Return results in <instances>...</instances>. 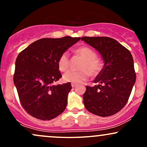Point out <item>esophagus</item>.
I'll return each instance as SVG.
<instances>
[{
  "label": "esophagus",
  "mask_w": 147,
  "mask_h": 147,
  "mask_svg": "<svg viewBox=\"0 0 147 147\" xmlns=\"http://www.w3.org/2000/svg\"><path fill=\"white\" fill-rule=\"evenodd\" d=\"M71 86H72V88H74L75 86H77V84H75V83H72V84H71Z\"/></svg>",
  "instance_id": "1"
}]
</instances>
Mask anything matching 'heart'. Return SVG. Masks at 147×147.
<instances>
[{
	"label": "heart",
	"instance_id": "obj_1",
	"mask_svg": "<svg viewBox=\"0 0 147 147\" xmlns=\"http://www.w3.org/2000/svg\"><path fill=\"white\" fill-rule=\"evenodd\" d=\"M74 54L82 57L83 61L81 62L79 71H69L63 75L65 82L79 83L84 82L91 76L97 75L102 70L103 64L97 57L95 52L87 46H81L74 50ZM70 61L68 54H61L58 59V68L60 71L66 72L70 69Z\"/></svg>",
	"mask_w": 147,
	"mask_h": 147
}]
</instances>
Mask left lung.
Instances as JSON below:
<instances>
[{
  "mask_svg": "<svg viewBox=\"0 0 147 147\" xmlns=\"http://www.w3.org/2000/svg\"><path fill=\"white\" fill-rule=\"evenodd\" d=\"M82 41L96 49L104 61V67L94 81L98 85L86 86L83 95L84 106L98 116L113 115L126 105L136 82L132 55L110 37L84 36Z\"/></svg>",
  "mask_w": 147,
  "mask_h": 147,
  "instance_id": "1",
  "label": "left lung"
}]
</instances>
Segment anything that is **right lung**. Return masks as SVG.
I'll return each mask as SVG.
<instances>
[{
  "instance_id": "obj_1",
  "label": "right lung",
  "mask_w": 147,
  "mask_h": 147,
  "mask_svg": "<svg viewBox=\"0 0 147 147\" xmlns=\"http://www.w3.org/2000/svg\"><path fill=\"white\" fill-rule=\"evenodd\" d=\"M80 37L44 38L34 41L18 54L14 83L25 111L41 120H50L66 108L71 84L55 85L62 77L58 68L61 54Z\"/></svg>"
}]
</instances>
